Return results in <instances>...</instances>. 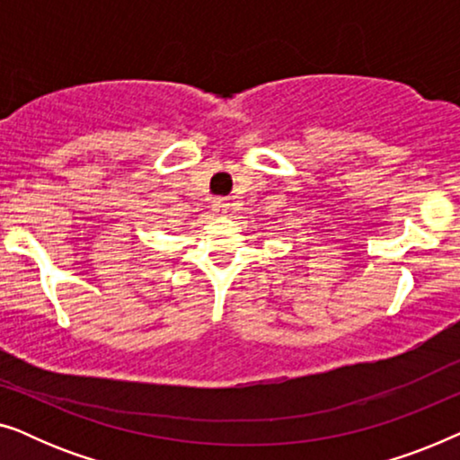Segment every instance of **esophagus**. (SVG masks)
I'll use <instances>...</instances> for the list:
<instances>
[{
	"instance_id": "obj_1",
	"label": "esophagus",
	"mask_w": 460,
	"mask_h": 460,
	"mask_svg": "<svg viewBox=\"0 0 460 460\" xmlns=\"http://www.w3.org/2000/svg\"><path fill=\"white\" fill-rule=\"evenodd\" d=\"M228 209H230L228 200L219 199V200H216V203H213V211H216L217 216H226V213H228Z\"/></svg>"
}]
</instances>
